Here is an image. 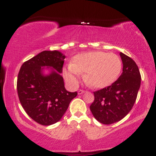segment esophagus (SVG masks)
<instances>
[{"mask_svg":"<svg viewBox=\"0 0 156 156\" xmlns=\"http://www.w3.org/2000/svg\"><path fill=\"white\" fill-rule=\"evenodd\" d=\"M83 92H85V91L83 90V89H80V90H78V94H83Z\"/></svg>","mask_w":156,"mask_h":156,"instance_id":"obj_1","label":"esophagus"}]
</instances>
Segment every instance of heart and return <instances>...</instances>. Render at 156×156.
I'll list each match as a JSON object with an SVG mask.
<instances>
[{
  "label": "heart",
  "instance_id": "obj_1",
  "mask_svg": "<svg viewBox=\"0 0 156 156\" xmlns=\"http://www.w3.org/2000/svg\"><path fill=\"white\" fill-rule=\"evenodd\" d=\"M122 63L114 53L94 51L78 55L73 64L64 70L66 79L73 86L78 83L81 73H87V83L95 88H103L114 83L120 74Z\"/></svg>",
  "mask_w": 156,
  "mask_h": 156
}]
</instances>
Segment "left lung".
I'll use <instances>...</instances> for the list:
<instances>
[{
  "label": "left lung",
  "instance_id": "obj_1",
  "mask_svg": "<svg viewBox=\"0 0 156 156\" xmlns=\"http://www.w3.org/2000/svg\"><path fill=\"white\" fill-rule=\"evenodd\" d=\"M122 73L112 85L94 92V100L90 105L93 116L104 125L123 119L133 108L141 85L139 67L131 58L120 53Z\"/></svg>",
  "mask_w": 156,
  "mask_h": 156
}]
</instances>
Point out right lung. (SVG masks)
I'll return each instance as SVG.
<instances>
[{
  "label": "right lung",
  "instance_id": "obj_1",
  "mask_svg": "<svg viewBox=\"0 0 156 156\" xmlns=\"http://www.w3.org/2000/svg\"><path fill=\"white\" fill-rule=\"evenodd\" d=\"M64 58L59 51H44L25 62L19 71L17 89L20 102L27 114L40 125H51L59 121L78 94L64 87L60 75ZM44 66L57 71L44 76L41 67Z\"/></svg>",
  "mask_w": 156,
  "mask_h": 156
}]
</instances>
